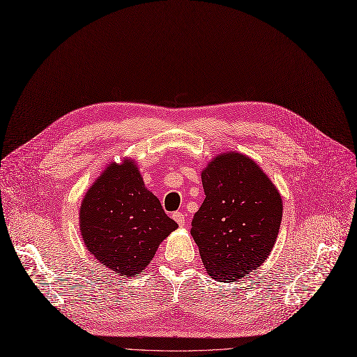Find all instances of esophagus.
<instances>
[{
    "mask_svg": "<svg viewBox=\"0 0 357 357\" xmlns=\"http://www.w3.org/2000/svg\"><path fill=\"white\" fill-rule=\"evenodd\" d=\"M173 218L177 222L178 226H184V223H185V215H184L181 211H174V213H173Z\"/></svg>",
    "mask_w": 357,
    "mask_h": 357,
    "instance_id": "1",
    "label": "esophagus"
}]
</instances>
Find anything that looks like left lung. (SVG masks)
I'll return each instance as SVG.
<instances>
[{
    "label": "left lung",
    "mask_w": 357,
    "mask_h": 357,
    "mask_svg": "<svg viewBox=\"0 0 357 357\" xmlns=\"http://www.w3.org/2000/svg\"><path fill=\"white\" fill-rule=\"evenodd\" d=\"M202 181L206 199L190 233L208 276L236 282L268 257L282 223V197L257 164L238 153L217 155Z\"/></svg>",
    "instance_id": "1"
}]
</instances>
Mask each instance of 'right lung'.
I'll return each instance as SVG.
<instances>
[{
    "mask_svg": "<svg viewBox=\"0 0 357 357\" xmlns=\"http://www.w3.org/2000/svg\"><path fill=\"white\" fill-rule=\"evenodd\" d=\"M87 249L114 274L132 278L154 257L177 223L144 187L132 161L113 162L90 187L79 208Z\"/></svg>",
    "mask_w": 357,
    "mask_h": 357,
    "instance_id": "obj_1",
    "label": "right lung"
}]
</instances>
